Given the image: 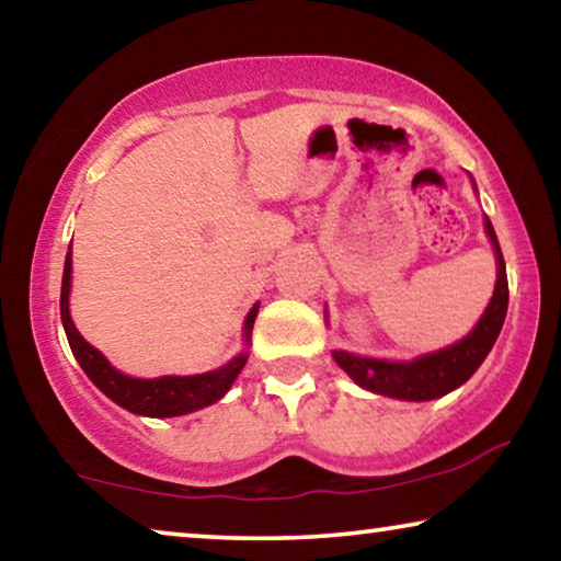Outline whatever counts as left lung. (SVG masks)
Wrapping results in <instances>:
<instances>
[{"label": "left lung", "mask_w": 561, "mask_h": 561, "mask_svg": "<svg viewBox=\"0 0 561 561\" xmlns=\"http://www.w3.org/2000/svg\"><path fill=\"white\" fill-rule=\"evenodd\" d=\"M485 230L492 244H495L497 284L485 314L478 321V327H474L462 341H458V344L435 351V354L417 356L415 360H405V364L354 356L348 354V351H334L336 364L344 368L358 386L381 396L403 398V401H433V398H440L455 391V388L462 386L474 371H478L482 360L490 354L492 344L497 341L502 324H505L510 301L505 260H502V250L497 234L492 230L490 217H485Z\"/></svg>", "instance_id": "obj_1"}]
</instances>
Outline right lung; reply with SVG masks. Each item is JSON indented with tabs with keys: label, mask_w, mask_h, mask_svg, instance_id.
Masks as SVG:
<instances>
[{
	"label": "right lung",
	"mask_w": 561,
	"mask_h": 561,
	"mask_svg": "<svg viewBox=\"0 0 561 561\" xmlns=\"http://www.w3.org/2000/svg\"><path fill=\"white\" fill-rule=\"evenodd\" d=\"M69 289H71V244L66 252L64 262V279H61V321L66 329V339L73 351L76 360H79L83 371L96 383L111 401L126 408L130 413L150 415V417H173L183 415L197 408H205L227 393L232 386L237 374L242 371L247 364V351L232 358L230 364L217 368L210 374L197 376H160V378H130L113 368L99 348H93L79 331H76L71 314H69ZM260 304H254L250 314L244 321V339L250 341L252 324L257 317Z\"/></svg>",
	"instance_id": "add662e5"
}]
</instances>
